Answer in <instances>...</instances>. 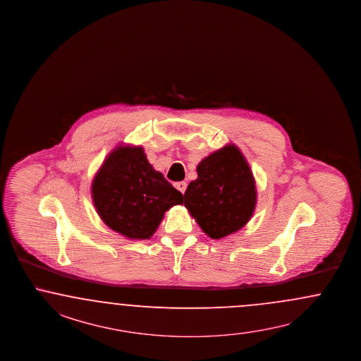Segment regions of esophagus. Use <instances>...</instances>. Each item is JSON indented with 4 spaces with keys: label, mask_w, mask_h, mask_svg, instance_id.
<instances>
[{
    "label": "esophagus",
    "mask_w": 361,
    "mask_h": 361,
    "mask_svg": "<svg viewBox=\"0 0 361 361\" xmlns=\"http://www.w3.org/2000/svg\"><path fill=\"white\" fill-rule=\"evenodd\" d=\"M175 187H176L182 194H185V191H186L187 188V183L186 182H183V180H182V182H176V183H175Z\"/></svg>",
    "instance_id": "34e87169"
}]
</instances>
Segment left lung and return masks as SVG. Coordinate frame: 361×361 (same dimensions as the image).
<instances>
[{"instance_id":"8db88e82","label":"left lung","mask_w":361,"mask_h":361,"mask_svg":"<svg viewBox=\"0 0 361 361\" xmlns=\"http://www.w3.org/2000/svg\"><path fill=\"white\" fill-rule=\"evenodd\" d=\"M198 178L185 192V206L212 239L240 230L256 203L254 176L245 157L226 146L199 163Z\"/></svg>"}]
</instances>
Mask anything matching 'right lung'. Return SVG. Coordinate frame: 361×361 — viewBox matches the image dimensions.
<instances>
[{
    "mask_svg": "<svg viewBox=\"0 0 361 361\" xmlns=\"http://www.w3.org/2000/svg\"><path fill=\"white\" fill-rule=\"evenodd\" d=\"M94 206L102 221L131 239H147L164 211L183 203V194L155 171L140 147H119L93 182Z\"/></svg>",
    "mask_w": 361,
    "mask_h": 361,
    "instance_id": "add662e5",
    "label": "right lung"
}]
</instances>
